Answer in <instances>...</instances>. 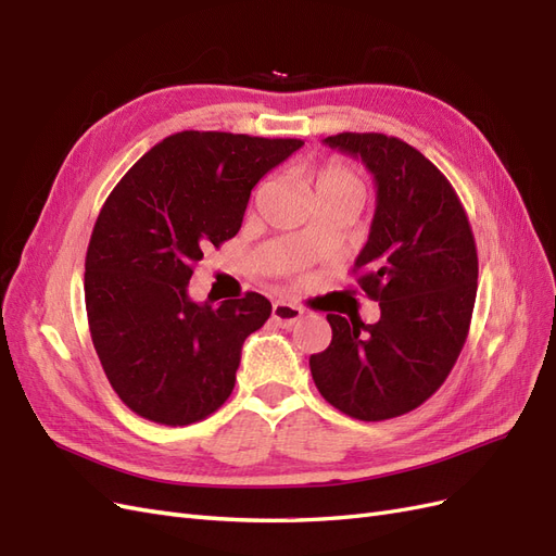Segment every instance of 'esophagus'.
I'll return each instance as SVG.
<instances>
[{"mask_svg": "<svg viewBox=\"0 0 556 556\" xmlns=\"http://www.w3.org/2000/svg\"><path fill=\"white\" fill-rule=\"evenodd\" d=\"M271 317L276 319V323L285 329H290L292 325H296L301 317H304V311L292 306V304H285V301H276L274 308H271Z\"/></svg>", "mask_w": 556, "mask_h": 556, "instance_id": "1", "label": "esophagus"}]
</instances>
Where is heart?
Segmentation results:
<instances>
[{
    "instance_id": "heart-1",
    "label": "heart",
    "mask_w": 556,
    "mask_h": 556,
    "mask_svg": "<svg viewBox=\"0 0 556 556\" xmlns=\"http://www.w3.org/2000/svg\"><path fill=\"white\" fill-rule=\"evenodd\" d=\"M315 192L317 194H355V197H364V182L362 178L350 169L348 164L331 160L329 164H325L323 169L317 172L315 178Z\"/></svg>"
}]
</instances>
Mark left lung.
I'll use <instances>...</instances> for the list:
<instances>
[{"mask_svg": "<svg viewBox=\"0 0 556 556\" xmlns=\"http://www.w3.org/2000/svg\"><path fill=\"white\" fill-rule=\"evenodd\" d=\"M325 146L362 160L376 180L352 271L380 319L329 313L331 343L311 355V374L333 408L380 422L425 403L457 362L478 292L476 239L450 180L406 141L343 131Z\"/></svg>", "mask_w": 556, "mask_h": 556, "instance_id": "left-lung-1", "label": "left lung"}]
</instances>
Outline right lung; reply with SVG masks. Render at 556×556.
<instances>
[{"label": "right lung", "instance_id": "add662e5", "mask_svg": "<svg viewBox=\"0 0 556 556\" xmlns=\"http://www.w3.org/2000/svg\"><path fill=\"white\" fill-rule=\"evenodd\" d=\"M304 146L229 131H178L131 166L99 213L86 257V311L104 374L127 408L185 427L229 399L243 341L271 301L220 306L188 294L204 250L233 239L262 176Z\"/></svg>", "mask_w": 556, "mask_h": 556}]
</instances>
